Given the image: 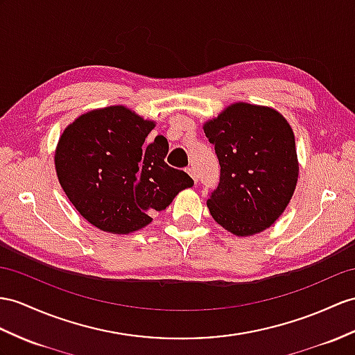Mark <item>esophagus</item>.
Segmentation results:
<instances>
[{
    "mask_svg": "<svg viewBox=\"0 0 355 355\" xmlns=\"http://www.w3.org/2000/svg\"><path fill=\"white\" fill-rule=\"evenodd\" d=\"M187 171H188V175L193 178V180H194V182L197 184V180H198V179H197V175H196V171H194V168H193V167H188V168H187Z\"/></svg>",
    "mask_w": 355,
    "mask_h": 355,
    "instance_id": "esophagus-1",
    "label": "esophagus"
}]
</instances>
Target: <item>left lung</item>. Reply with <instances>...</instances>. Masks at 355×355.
<instances>
[{"label": "left lung", "instance_id": "left-lung-1", "mask_svg": "<svg viewBox=\"0 0 355 355\" xmlns=\"http://www.w3.org/2000/svg\"><path fill=\"white\" fill-rule=\"evenodd\" d=\"M220 162V184L207 198L212 218L236 236L270 227L291 202L298 180L295 137L280 112L232 103L206 122Z\"/></svg>", "mask_w": 355, "mask_h": 355}]
</instances>
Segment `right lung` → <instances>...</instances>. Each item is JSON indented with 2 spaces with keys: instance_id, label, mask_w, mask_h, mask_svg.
<instances>
[{
  "instance_id": "right-lung-1",
  "label": "right lung",
  "mask_w": 355,
  "mask_h": 355,
  "mask_svg": "<svg viewBox=\"0 0 355 355\" xmlns=\"http://www.w3.org/2000/svg\"><path fill=\"white\" fill-rule=\"evenodd\" d=\"M155 128L122 105L93 110L62 134L55 150L58 182L83 217L103 232L126 235L152 221L182 189L194 185L166 164L164 137L146 144Z\"/></svg>"
}]
</instances>
